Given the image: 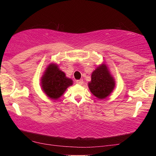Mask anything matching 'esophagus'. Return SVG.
Here are the masks:
<instances>
[{
    "instance_id": "esophagus-1",
    "label": "esophagus",
    "mask_w": 156,
    "mask_h": 156,
    "mask_svg": "<svg viewBox=\"0 0 156 156\" xmlns=\"http://www.w3.org/2000/svg\"><path fill=\"white\" fill-rule=\"evenodd\" d=\"M76 83L78 84H83V80H78L76 81Z\"/></svg>"
}]
</instances>
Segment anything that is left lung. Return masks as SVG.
Masks as SVG:
<instances>
[{"mask_svg": "<svg viewBox=\"0 0 156 156\" xmlns=\"http://www.w3.org/2000/svg\"><path fill=\"white\" fill-rule=\"evenodd\" d=\"M115 82L105 65L98 67L91 74L89 88L92 94L99 99H104L112 93Z\"/></svg>", "mask_w": 156, "mask_h": 156, "instance_id": "8db88e82", "label": "left lung"}]
</instances>
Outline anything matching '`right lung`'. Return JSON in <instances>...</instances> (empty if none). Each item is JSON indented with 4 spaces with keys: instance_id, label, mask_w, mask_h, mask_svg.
<instances>
[{
    "instance_id": "obj_1",
    "label": "right lung",
    "mask_w": 156,
    "mask_h": 156,
    "mask_svg": "<svg viewBox=\"0 0 156 156\" xmlns=\"http://www.w3.org/2000/svg\"><path fill=\"white\" fill-rule=\"evenodd\" d=\"M42 87L50 98L57 100L62 96L72 80L65 76L54 64L49 65L41 80Z\"/></svg>"
}]
</instances>
